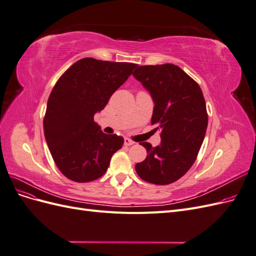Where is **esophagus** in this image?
Returning <instances> with one entry per match:
<instances>
[{
	"mask_svg": "<svg viewBox=\"0 0 256 256\" xmlns=\"http://www.w3.org/2000/svg\"><path fill=\"white\" fill-rule=\"evenodd\" d=\"M124 144H125L126 146H130V145H134V142L132 140H130V138H125V140H124Z\"/></svg>",
	"mask_w": 256,
	"mask_h": 256,
	"instance_id": "obj_1",
	"label": "esophagus"
}]
</instances>
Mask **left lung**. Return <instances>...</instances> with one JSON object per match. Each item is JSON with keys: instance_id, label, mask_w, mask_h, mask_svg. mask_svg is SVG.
I'll return each instance as SVG.
<instances>
[{"instance_id": "left-lung-1", "label": "left lung", "mask_w": 256, "mask_h": 256, "mask_svg": "<svg viewBox=\"0 0 256 256\" xmlns=\"http://www.w3.org/2000/svg\"><path fill=\"white\" fill-rule=\"evenodd\" d=\"M132 74L150 92L152 124L161 131L160 145L140 143L148 154L136 171L147 182L172 184L189 171L204 141L208 115L202 90L173 64L138 65Z\"/></svg>"}]
</instances>
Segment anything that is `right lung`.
Masks as SVG:
<instances>
[{
    "label": "right lung",
    "instance_id": "1",
    "mask_svg": "<svg viewBox=\"0 0 256 256\" xmlns=\"http://www.w3.org/2000/svg\"><path fill=\"white\" fill-rule=\"evenodd\" d=\"M136 64L85 58L60 76L48 99L44 138L52 158L68 180L88 182L102 177L124 138L106 134L94 115L126 82Z\"/></svg>",
    "mask_w": 256,
    "mask_h": 256
}]
</instances>
